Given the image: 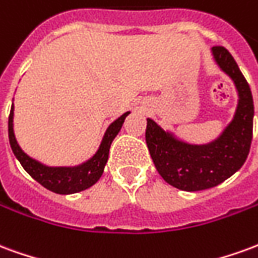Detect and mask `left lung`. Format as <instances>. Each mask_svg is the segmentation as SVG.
Wrapping results in <instances>:
<instances>
[{"instance_id": "1", "label": "left lung", "mask_w": 258, "mask_h": 258, "mask_svg": "<svg viewBox=\"0 0 258 258\" xmlns=\"http://www.w3.org/2000/svg\"><path fill=\"white\" fill-rule=\"evenodd\" d=\"M211 53L238 92L233 118L221 134L207 144H189L146 118V145L155 167L167 184L186 192L217 186L236 173L247 159L253 137L254 105L247 81L225 48L213 47Z\"/></svg>"}]
</instances>
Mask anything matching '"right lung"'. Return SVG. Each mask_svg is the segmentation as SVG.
Masks as SVG:
<instances>
[{
  "mask_svg": "<svg viewBox=\"0 0 258 258\" xmlns=\"http://www.w3.org/2000/svg\"><path fill=\"white\" fill-rule=\"evenodd\" d=\"M128 114L130 112L124 113L107 127L98 151L87 162L81 163L79 166L51 167V166L42 164L22 151L14 133V103H12L8 120L9 144H11L14 155L22 164V167L25 168L38 184H41L44 188L59 195L77 194L81 190L88 189L101 178L107 163L110 145H112L113 140L116 138V135L118 134V131L121 130L124 120Z\"/></svg>",
  "mask_w": 258,
  "mask_h": 258,
  "instance_id": "1",
  "label": "right lung"
}]
</instances>
